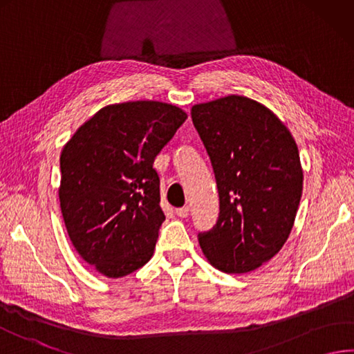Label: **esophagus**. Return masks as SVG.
<instances>
[{"instance_id": "esophagus-1", "label": "esophagus", "mask_w": 354, "mask_h": 354, "mask_svg": "<svg viewBox=\"0 0 354 354\" xmlns=\"http://www.w3.org/2000/svg\"><path fill=\"white\" fill-rule=\"evenodd\" d=\"M176 214L178 216V217H188V214H189V208L188 206H182V208H177L176 209Z\"/></svg>"}]
</instances>
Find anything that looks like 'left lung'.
I'll list each match as a JSON object with an SVG mask.
<instances>
[{
    "instance_id": "1",
    "label": "left lung",
    "mask_w": 354,
    "mask_h": 354,
    "mask_svg": "<svg viewBox=\"0 0 354 354\" xmlns=\"http://www.w3.org/2000/svg\"><path fill=\"white\" fill-rule=\"evenodd\" d=\"M191 117L220 200L200 248L220 271H254L282 250L295 225L304 185L297 145L268 108L242 95L194 104Z\"/></svg>"
}]
</instances>
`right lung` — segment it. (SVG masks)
<instances>
[{"label": "right lung", "mask_w": 354, "mask_h": 354, "mask_svg": "<svg viewBox=\"0 0 354 354\" xmlns=\"http://www.w3.org/2000/svg\"><path fill=\"white\" fill-rule=\"evenodd\" d=\"M186 118L162 102L109 104L64 145L58 191L64 225L100 274L128 276L154 254L165 220L154 160Z\"/></svg>", "instance_id": "right-lung-1"}]
</instances>
